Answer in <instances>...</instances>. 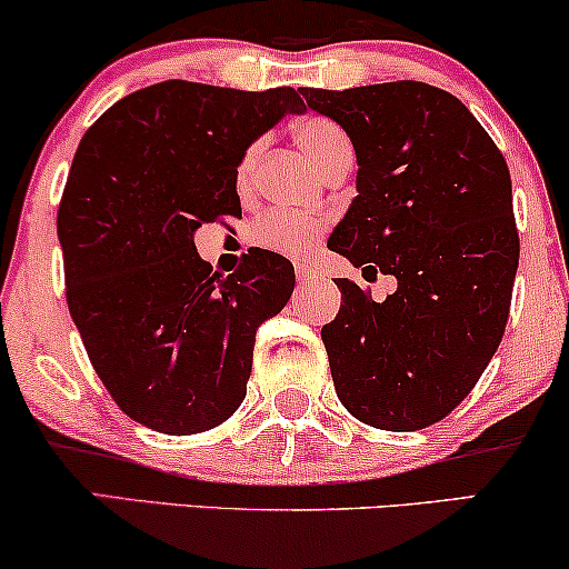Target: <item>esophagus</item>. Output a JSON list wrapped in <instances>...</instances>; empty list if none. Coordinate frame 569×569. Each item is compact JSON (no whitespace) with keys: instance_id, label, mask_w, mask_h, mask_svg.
I'll return each mask as SVG.
<instances>
[{"instance_id":"1","label":"esophagus","mask_w":569,"mask_h":569,"mask_svg":"<svg viewBox=\"0 0 569 569\" xmlns=\"http://www.w3.org/2000/svg\"><path fill=\"white\" fill-rule=\"evenodd\" d=\"M295 277H298L300 284H308L316 277V269L308 267V263H298V267H295Z\"/></svg>"}]
</instances>
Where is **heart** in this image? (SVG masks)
Here are the masks:
<instances>
[{
  "label": "heart",
  "mask_w": 569,
  "mask_h": 569,
  "mask_svg": "<svg viewBox=\"0 0 569 569\" xmlns=\"http://www.w3.org/2000/svg\"><path fill=\"white\" fill-rule=\"evenodd\" d=\"M295 136H298V143L302 146V151L308 153V159H311L319 169L327 167L337 153L350 149V140L342 132V128L331 120H323V117H308V120H302L298 124V130H295ZM261 153L263 140L250 143L246 153H242L238 164L240 188H248L250 182H253ZM323 230H327V219L323 217L274 209L256 219V224L250 227V242H253L256 248L269 250V253L302 256L321 240Z\"/></svg>",
  "instance_id": "1"
}]
</instances>
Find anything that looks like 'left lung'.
Instances as JSON below:
<instances>
[{
    "label": "left lung",
    "instance_id": "8db88e82",
    "mask_svg": "<svg viewBox=\"0 0 569 569\" xmlns=\"http://www.w3.org/2000/svg\"><path fill=\"white\" fill-rule=\"evenodd\" d=\"M302 96L358 157L329 250L366 279H397L383 302L335 279L345 306L321 339L337 397L373 429H426L470 395L505 335L520 258L510 169L468 107L429 83Z\"/></svg>",
    "mask_w": 569,
    "mask_h": 569
}]
</instances>
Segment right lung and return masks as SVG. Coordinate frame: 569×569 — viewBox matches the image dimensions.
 <instances>
[{
	"label": "right lung",
	"instance_id": "1",
	"mask_svg": "<svg viewBox=\"0 0 569 569\" xmlns=\"http://www.w3.org/2000/svg\"><path fill=\"white\" fill-rule=\"evenodd\" d=\"M302 112L290 86L164 80L124 96L80 140L57 211L68 308L107 392L146 429L209 431L246 400L256 331L287 306L295 269L253 248L221 277L193 234L242 217V153Z\"/></svg>",
	"mask_w": 569,
	"mask_h": 569
}]
</instances>
